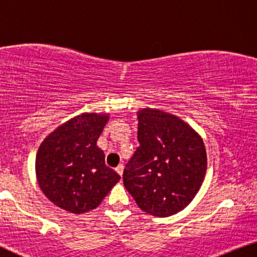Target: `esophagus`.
Returning a JSON list of instances; mask_svg holds the SVG:
<instances>
[{
  "label": "esophagus",
  "instance_id": "esophagus-1",
  "mask_svg": "<svg viewBox=\"0 0 257 257\" xmlns=\"http://www.w3.org/2000/svg\"><path fill=\"white\" fill-rule=\"evenodd\" d=\"M115 171H116V173L120 175V177H122V174H123V165H122V164H120V165H118L115 168Z\"/></svg>",
  "mask_w": 257,
  "mask_h": 257
}]
</instances>
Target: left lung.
Instances as JSON below:
<instances>
[{"instance_id": "8db88e82", "label": "left lung", "mask_w": 257, "mask_h": 257, "mask_svg": "<svg viewBox=\"0 0 257 257\" xmlns=\"http://www.w3.org/2000/svg\"><path fill=\"white\" fill-rule=\"evenodd\" d=\"M140 147L125 165L123 185L143 211L168 217L185 209L206 172L204 143L178 116L158 109L137 112Z\"/></svg>"}]
</instances>
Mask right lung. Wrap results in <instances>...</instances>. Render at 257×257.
<instances>
[{"label":"right lung","instance_id":"1","mask_svg":"<svg viewBox=\"0 0 257 257\" xmlns=\"http://www.w3.org/2000/svg\"><path fill=\"white\" fill-rule=\"evenodd\" d=\"M108 115L84 113L60 125L38 150L36 172L43 193L71 213L95 209L120 175L105 164L97 147Z\"/></svg>","mask_w":257,"mask_h":257}]
</instances>
